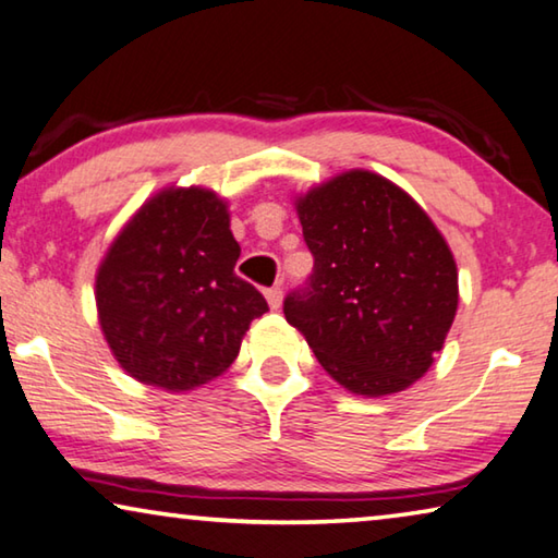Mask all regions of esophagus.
Here are the masks:
<instances>
[{
    "mask_svg": "<svg viewBox=\"0 0 558 558\" xmlns=\"http://www.w3.org/2000/svg\"><path fill=\"white\" fill-rule=\"evenodd\" d=\"M265 300H268L270 311H278V307L282 305V288H268L265 290Z\"/></svg>",
    "mask_w": 558,
    "mask_h": 558,
    "instance_id": "34e87169",
    "label": "esophagus"
}]
</instances>
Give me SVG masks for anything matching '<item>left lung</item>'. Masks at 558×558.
Wrapping results in <instances>:
<instances>
[{
	"label": "left lung",
	"mask_w": 558,
	"mask_h": 558,
	"mask_svg": "<svg viewBox=\"0 0 558 558\" xmlns=\"http://www.w3.org/2000/svg\"><path fill=\"white\" fill-rule=\"evenodd\" d=\"M315 268L286 320L344 390L402 392L445 348L457 263L424 208L385 175L352 168L295 196Z\"/></svg>",
	"instance_id": "1"
}]
</instances>
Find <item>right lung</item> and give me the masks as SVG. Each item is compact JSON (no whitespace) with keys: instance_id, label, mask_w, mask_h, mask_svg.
<instances>
[{"instance_id":"add662e5","label":"right lung","mask_w":558,"mask_h":558,"mask_svg":"<svg viewBox=\"0 0 558 558\" xmlns=\"http://www.w3.org/2000/svg\"><path fill=\"white\" fill-rule=\"evenodd\" d=\"M241 245L228 203L203 185H168L113 238L96 270V313L123 373L166 392L223 375L247 327L268 313L235 276Z\"/></svg>"}]
</instances>
